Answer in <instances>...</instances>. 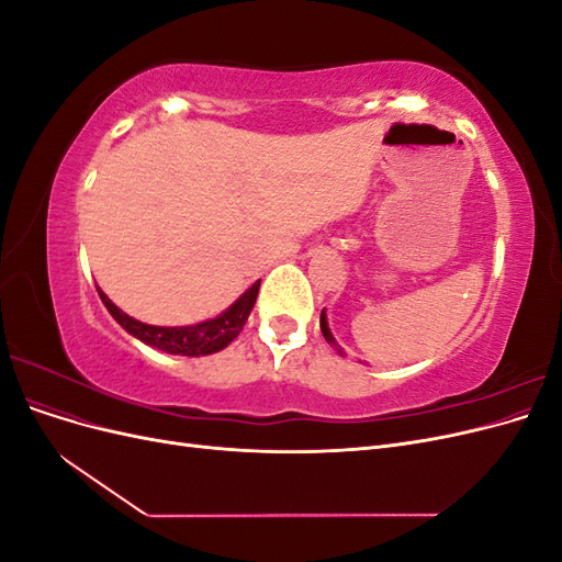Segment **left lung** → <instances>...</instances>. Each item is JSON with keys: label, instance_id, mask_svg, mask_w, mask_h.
<instances>
[{"label": "left lung", "instance_id": "obj_1", "mask_svg": "<svg viewBox=\"0 0 562 562\" xmlns=\"http://www.w3.org/2000/svg\"><path fill=\"white\" fill-rule=\"evenodd\" d=\"M321 333H323V337L328 339V345H333V347H337V351L342 353V349H339V345H337V339L333 337V333H330V328H328V318H326V310L321 312Z\"/></svg>", "mask_w": 562, "mask_h": 562}]
</instances>
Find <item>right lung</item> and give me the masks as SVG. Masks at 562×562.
<instances>
[{"instance_id": "right-lung-1", "label": "right lung", "mask_w": 562, "mask_h": 562, "mask_svg": "<svg viewBox=\"0 0 562 562\" xmlns=\"http://www.w3.org/2000/svg\"><path fill=\"white\" fill-rule=\"evenodd\" d=\"M260 291V281H255L248 291L236 300L234 304L217 314L215 318L194 323V326H149V323H143L138 318L128 316L122 312L116 304L100 291L98 295L103 300L108 312L114 316V321L122 326L128 335H133L140 342L161 349L166 353H178V356H209L220 349H225L232 339L239 335L246 326V321L255 307V300H258Z\"/></svg>"}]
</instances>
